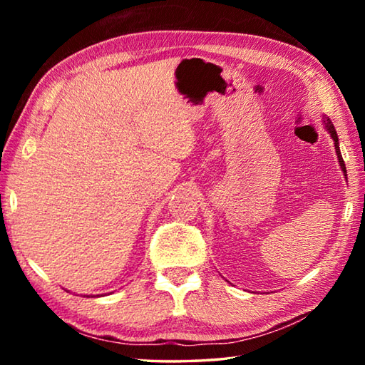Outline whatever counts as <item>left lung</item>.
Here are the masks:
<instances>
[{
	"mask_svg": "<svg viewBox=\"0 0 365 365\" xmlns=\"http://www.w3.org/2000/svg\"><path fill=\"white\" fill-rule=\"evenodd\" d=\"M324 125H325V130L330 133V137L333 140V145H335V151H336V158H338V163H339V168H341L343 170V175L346 180H348V172H346V165H344V160L341 158V153H339V141H338V135H336V130L335 127H333L331 120L329 119V117H324Z\"/></svg>",
	"mask_w": 365,
	"mask_h": 365,
	"instance_id": "obj_1",
	"label": "left lung"
}]
</instances>
